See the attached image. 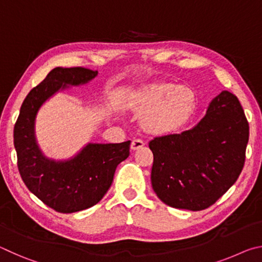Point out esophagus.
I'll return each instance as SVG.
<instances>
[{"label": "esophagus", "instance_id": "34e87169", "mask_svg": "<svg viewBox=\"0 0 262 262\" xmlns=\"http://www.w3.org/2000/svg\"><path fill=\"white\" fill-rule=\"evenodd\" d=\"M145 143L142 140H140V139H135V140H133L132 141V144H130V149L133 150V151H135V150H137V149H140V148H142L143 147Z\"/></svg>", "mask_w": 262, "mask_h": 262}]
</instances>
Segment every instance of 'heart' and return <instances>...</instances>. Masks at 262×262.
<instances>
[{
    "instance_id": "b5f03b06",
    "label": "heart",
    "mask_w": 262,
    "mask_h": 262,
    "mask_svg": "<svg viewBox=\"0 0 262 262\" xmlns=\"http://www.w3.org/2000/svg\"><path fill=\"white\" fill-rule=\"evenodd\" d=\"M133 107L144 114L143 126L148 132L166 134L188 121L195 108V94L186 85L154 83L137 92Z\"/></svg>"
}]
</instances>
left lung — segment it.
Instances as JSON below:
<instances>
[{"label": "left lung", "instance_id": "8db88e82", "mask_svg": "<svg viewBox=\"0 0 262 262\" xmlns=\"http://www.w3.org/2000/svg\"><path fill=\"white\" fill-rule=\"evenodd\" d=\"M248 134L238 98L222 91L196 126L149 142L155 193L177 209L199 211L214 205L241 174Z\"/></svg>", "mask_w": 262, "mask_h": 262}]
</instances>
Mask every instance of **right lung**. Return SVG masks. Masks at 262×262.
I'll use <instances>...</instances> for the list:
<instances>
[{"instance_id": "right-lung-1", "label": "right lung", "mask_w": 262, "mask_h": 262, "mask_svg": "<svg viewBox=\"0 0 262 262\" xmlns=\"http://www.w3.org/2000/svg\"><path fill=\"white\" fill-rule=\"evenodd\" d=\"M98 72L56 67L33 88L21 104L14 129V144L21 179L31 193L59 212L88 209L98 203L111 187L117 166L129 156L130 141L88 143L63 161L46 157L35 137V119L41 106L56 92L86 84Z\"/></svg>"}]
</instances>
